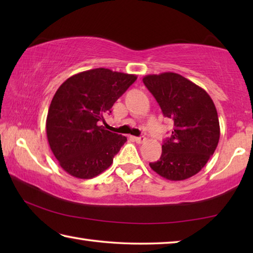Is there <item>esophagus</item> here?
<instances>
[{"label": "esophagus", "instance_id": "34e87169", "mask_svg": "<svg viewBox=\"0 0 253 253\" xmlns=\"http://www.w3.org/2000/svg\"><path fill=\"white\" fill-rule=\"evenodd\" d=\"M132 139H134L136 143L142 144V143H144V142H145V140H146V137H145V136H140V137H132Z\"/></svg>", "mask_w": 253, "mask_h": 253}]
</instances>
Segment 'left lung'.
Masks as SVG:
<instances>
[{"label": "left lung", "mask_w": 253, "mask_h": 253, "mask_svg": "<svg viewBox=\"0 0 253 253\" xmlns=\"http://www.w3.org/2000/svg\"><path fill=\"white\" fill-rule=\"evenodd\" d=\"M143 83L155 97L174 128L162 145L160 160L151 169L169 181L198 174L216 149L220 139L217 111L209 93L175 72L148 75Z\"/></svg>", "instance_id": "8db88e82"}]
</instances>
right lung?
<instances>
[{
	"mask_svg": "<svg viewBox=\"0 0 253 253\" xmlns=\"http://www.w3.org/2000/svg\"><path fill=\"white\" fill-rule=\"evenodd\" d=\"M137 76L105 68L79 72L63 83L51 101L46 137L63 170L77 178H92L111 165L126 143L123 135L99 123Z\"/></svg>",
	"mask_w": 253,
	"mask_h": 253,
	"instance_id": "obj_1",
	"label": "right lung"
}]
</instances>
